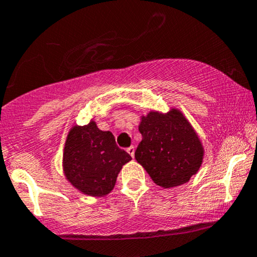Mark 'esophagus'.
Listing matches in <instances>:
<instances>
[{
	"label": "esophagus",
	"mask_w": 257,
	"mask_h": 257,
	"mask_svg": "<svg viewBox=\"0 0 257 257\" xmlns=\"http://www.w3.org/2000/svg\"><path fill=\"white\" fill-rule=\"evenodd\" d=\"M126 152H128L129 155L132 156V157H134V153H135V147H134V146H131V147H128V149H126Z\"/></svg>",
	"instance_id": "obj_1"
}]
</instances>
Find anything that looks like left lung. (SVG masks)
<instances>
[{"instance_id": "1", "label": "left lung", "mask_w": 257, "mask_h": 257, "mask_svg": "<svg viewBox=\"0 0 257 257\" xmlns=\"http://www.w3.org/2000/svg\"><path fill=\"white\" fill-rule=\"evenodd\" d=\"M143 140L135 159L146 169L155 184L164 188L187 182L198 172L203 147L190 123L178 110L161 114L150 112L141 118Z\"/></svg>"}]
</instances>
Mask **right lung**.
I'll return each mask as SVG.
<instances>
[{"mask_svg":"<svg viewBox=\"0 0 257 257\" xmlns=\"http://www.w3.org/2000/svg\"><path fill=\"white\" fill-rule=\"evenodd\" d=\"M132 157L117 146L110 132H102L94 122L73 126L64 150V172L77 190L88 196L107 194L117 175Z\"/></svg>","mask_w":257,"mask_h":257,"instance_id":"1","label":"right lung"}]
</instances>
